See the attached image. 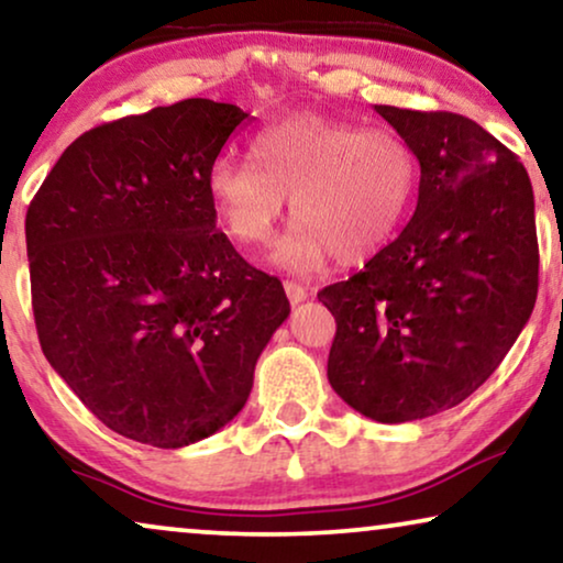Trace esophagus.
Wrapping results in <instances>:
<instances>
[{
  "label": "esophagus",
  "mask_w": 563,
  "mask_h": 563,
  "mask_svg": "<svg viewBox=\"0 0 563 563\" xmlns=\"http://www.w3.org/2000/svg\"><path fill=\"white\" fill-rule=\"evenodd\" d=\"M286 294H288V301L296 306V303H303L306 298H309V288L298 286V283H294V280H286Z\"/></svg>",
  "instance_id": "1"
}]
</instances>
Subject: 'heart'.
<instances>
[{
    "label": "heart",
    "mask_w": 563,
    "mask_h": 563,
    "mask_svg": "<svg viewBox=\"0 0 563 563\" xmlns=\"http://www.w3.org/2000/svg\"><path fill=\"white\" fill-rule=\"evenodd\" d=\"M419 162L396 131L296 112L254 133L250 159L216 156L206 190L221 227L244 246L267 244L290 198L294 229L275 265L319 273L336 257L357 265L399 234L415 203Z\"/></svg>",
    "instance_id": "1"
}]
</instances>
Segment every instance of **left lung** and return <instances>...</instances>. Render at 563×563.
I'll return each mask as SVG.
<instances>
[{
	"label": "left lung",
	"mask_w": 563,
	"mask_h": 563,
	"mask_svg": "<svg viewBox=\"0 0 563 563\" xmlns=\"http://www.w3.org/2000/svg\"><path fill=\"white\" fill-rule=\"evenodd\" d=\"M376 112L417 154L415 216L319 301L336 321L329 384L360 415L399 424L468 399L528 324L536 203L526 167L474 120L391 104Z\"/></svg>",
	"instance_id": "left-lung-1"
}]
</instances>
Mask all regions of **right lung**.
Masks as SVG:
<instances>
[{"instance_id":"right-lung-1","label":"right lung","mask_w":563,"mask_h":563,"mask_svg":"<svg viewBox=\"0 0 563 563\" xmlns=\"http://www.w3.org/2000/svg\"><path fill=\"white\" fill-rule=\"evenodd\" d=\"M246 112L192 97L81 133L25 216L43 355L112 432L185 448L250 399L290 303L216 229L208 169Z\"/></svg>"}]
</instances>
